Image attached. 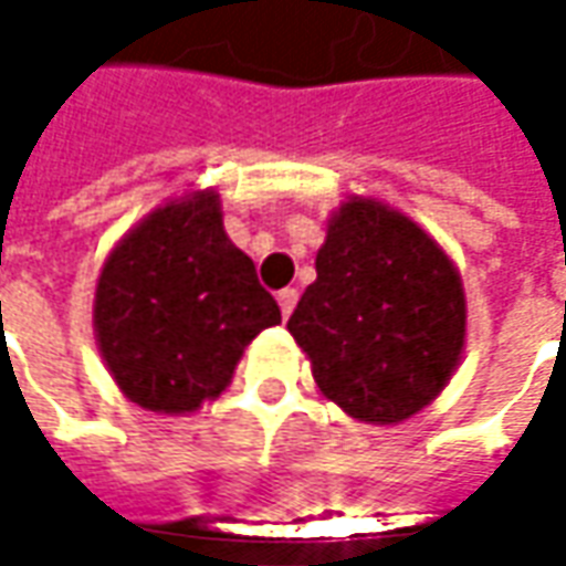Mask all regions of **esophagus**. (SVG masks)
I'll use <instances>...</instances> for the list:
<instances>
[{"label": "esophagus", "mask_w": 566, "mask_h": 566, "mask_svg": "<svg viewBox=\"0 0 566 566\" xmlns=\"http://www.w3.org/2000/svg\"><path fill=\"white\" fill-rule=\"evenodd\" d=\"M276 302H280V312H283V317H290L293 315L295 302H298V293H295V290H280V293H276Z\"/></svg>", "instance_id": "esophagus-1"}]
</instances>
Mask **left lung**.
Returning <instances> with one entry per match:
<instances>
[{
  "mask_svg": "<svg viewBox=\"0 0 566 566\" xmlns=\"http://www.w3.org/2000/svg\"><path fill=\"white\" fill-rule=\"evenodd\" d=\"M290 334L321 397L365 424H400L438 400L467 346L453 258L412 217L353 195L331 213Z\"/></svg>",
  "mask_w": 566,
  "mask_h": 566,
  "instance_id": "1",
  "label": "left lung"
}]
</instances>
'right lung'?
<instances>
[{
    "instance_id": "add662e5",
    "label": "right lung",
    "mask_w": 566,
    "mask_h": 566,
    "mask_svg": "<svg viewBox=\"0 0 566 566\" xmlns=\"http://www.w3.org/2000/svg\"><path fill=\"white\" fill-rule=\"evenodd\" d=\"M273 324L280 308L227 235L217 188L166 198L99 268V356L122 397L150 412L186 416L217 400L245 346Z\"/></svg>"
}]
</instances>
